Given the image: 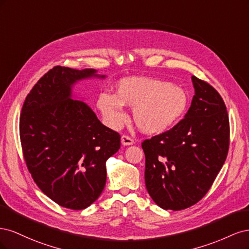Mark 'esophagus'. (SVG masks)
<instances>
[{"label": "esophagus", "mask_w": 249, "mask_h": 249, "mask_svg": "<svg viewBox=\"0 0 249 249\" xmlns=\"http://www.w3.org/2000/svg\"><path fill=\"white\" fill-rule=\"evenodd\" d=\"M122 143L124 145H132L134 143V140L131 137L126 136V135H123V136H122Z\"/></svg>", "instance_id": "34e87169"}]
</instances>
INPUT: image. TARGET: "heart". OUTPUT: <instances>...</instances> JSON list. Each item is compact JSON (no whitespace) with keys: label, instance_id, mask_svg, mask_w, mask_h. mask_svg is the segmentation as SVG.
I'll return each mask as SVG.
<instances>
[{"label":"heart","instance_id":"1","mask_svg":"<svg viewBox=\"0 0 249 249\" xmlns=\"http://www.w3.org/2000/svg\"><path fill=\"white\" fill-rule=\"evenodd\" d=\"M189 97L184 89L162 80L125 78L116 84L115 95L102 93L97 107L112 127L126 119L123 106L133 108V119L139 130L159 134L177 124L186 113Z\"/></svg>","mask_w":249,"mask_h":249}]
</instances>
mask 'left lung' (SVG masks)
<instances>
[{
    "mask_svg": "<svg viewBox=\"0 0 249 249\" xmlns=\"http://www.w3.org/2000/svg\"><path fill=\"white\" fill-rule=\"evenodd\" d=\"M195 94L185 118L141 143L145 186L164 210L179 211L198 202L213 185L227 159L230 122L221 95L192 76Z\"/></svg>",
    "mask_w": 249,
    "mask_h": 249,
    "instance_id": "left-lung-1",
    "label": "left lung"
}]
</instances>
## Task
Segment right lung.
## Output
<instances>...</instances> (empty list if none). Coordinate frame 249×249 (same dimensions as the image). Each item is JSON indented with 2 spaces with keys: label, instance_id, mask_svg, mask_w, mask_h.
Masks as SVG:
<instances>
[{
  "label": "right lung",
  "instance_id": "1",
  "mask_svg": "<svg viewBox=\"0 0 249 249\" xmlns=\"http://www.w3.org/2000/svg\"><path fill=\"white\" fill-rule=\"evenodd\" d=\"M96 71L55 66L27 95L19 117L22 155L39 189L59 206L83 210L106 185V161L120 148V135L85 103L71 99L79 80Z\"/></svg>",
  "mask_w": 249,
  "mask_h": 249
}]
</instances>
